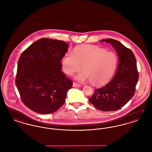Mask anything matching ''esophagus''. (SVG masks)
<instances>
[{"label":"esophagus","instance_id":"esophagus-1","mask_svg":"<svg viewBox=\"0 0 152 152\" xmlns=\"http://www.w3.org/2000/svg\"><path fill=\"white\" fill-rule=\"evenodd\" d=\"M81 86L79 84H77L76 83H73V87H81Z\"/></svg>","mask_w":152,"mask_h":152}]
</instances>
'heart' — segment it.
<instances>
[{
    "mask_svg": "<svg viewBox=\"0 0 152 152\" xmlns=\"http://www.w3.org/2000/svg\"><path fill=\"white\" fill-rule=\"evenodd\" d=\"M118 58L112 52H107L96 46L84 45L66 52L61 59L63 71L72 76L82 66L84 71L75 77L80 82L90 80L92 84L104 85L116 71Z\"/></svg>",
    "mask_w": 152,
    "mask_h": 152,
    "instance_id": "heart-1",
    "label": "heart"
}]
</instances>
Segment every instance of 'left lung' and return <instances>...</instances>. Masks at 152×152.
I'll list each match as a JSON object with an SVG mask.
<instances>
[{
    "label": "left lung",
    "instance_id": "1",
    "mask_svg": "<svg viewBox=\"0 0 152 152\" xmlns=\"http://www.w3.org/2000/svg\"><path fill=\"white\" fill-rule=\"evenodd\" d=\"M115 49L119 63L114 77L106 86L96 89L89 99L96 108L104 112L122 108L133 97L137 84L138 73L136 58L129 48L113 39H103Z\"/></svg>",
    "mask_w": 152,
    "mask_h": 152
}]
</instances>
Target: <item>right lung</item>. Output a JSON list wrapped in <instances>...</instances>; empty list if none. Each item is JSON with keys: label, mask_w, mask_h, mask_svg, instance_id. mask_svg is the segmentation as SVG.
<instances>
[{"label": "right lung", "mask_w": 152, "mask_h": 152, "mask_svg": "<svg viewBox=\"0 0 152 152\" xmlns=\"http://www.w3.org/2000/svg\"><path fill=\"white\" fill-rule=\"evenodd\" d=\"M68 46L61 40L42 38L22 53L15 83L23 104L34 112L52 113L64 104L73 84L61 71Z\"/></svg>", "instance_id": "obj_1"}]
</instances>
